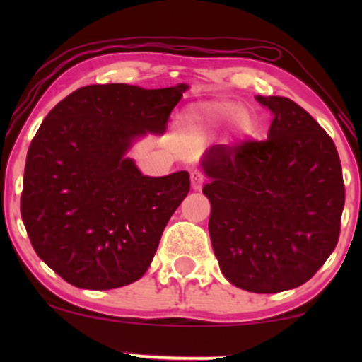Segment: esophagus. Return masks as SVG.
<instances>
[{
	"label": "esophagus",
	"instance_id": "obj_1",
	"mask_svg": "<svg viewBox=\"0 0 362 362\" xmlns=\"http://www.w3.org/2000/svg\"><path fill=\"white\" fill-rule=\"evenodd\" d=\"M190 184H192L194 190H201L202 184H204V175L199 170H192L190 172Z\"/></svg>",
	"mask_w": 362,
	"mask_h": 362
}]
</instances>
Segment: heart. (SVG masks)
<instances>
[{
	"mask_svg": "<svg viewBox=\"0 0 362 362\" xmlns=\"http://www.w3.org/2000/svg\"><path fill=\"white\" fill-rule=\"evenodd\" d=\"M231 117L236 134L250 132L252 119L248 112L240 110V107L230 100L201 102L189 107L180 119V129L190 136L209 134Z\"/></svg>",
	"mask_w": 362,
	"mask_h": 362,
	"instance_id": "1",
	"label": "heart"
}]
</instances>
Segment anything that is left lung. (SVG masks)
I'll use <instances>...</instances> for the list:
<instances>
[{
    "mask_svg": "<svg viewBox=\"0 0 362 362\" xmlns=\"http://www.w3.org/2000/svg\"><path fill=\"white\" fill-rule=\"evenodd\" d=\"M272 112L265 141L218 144L209 178V235L228 281L250 293L305 284L339 242L346 189L330 136L286 97H255Z\"/></svg>",
    "mask_w": 362,
    "mask_h": 362,
    "instance_id": "1",
    "label": "left lung"
}]
</instances>
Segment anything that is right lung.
<instances>
[{"label":"right lung","instance_id":"add662e5","mask_svg":"<svg viewBox=\"0 0 362 362\" xmlns=\"http://www.w3.org/2000/svg\"><path fill=\"white\" fill-rule=\"evenodd\" d=\"M185 90L83 86L44 119L27 153L20 211L35 253L66 282L115 289L148 271L190 178L184 170L143 175L127 151L167 131Z\"/></svg>","mask_w":362,"mask_h":362}]
</instances>
